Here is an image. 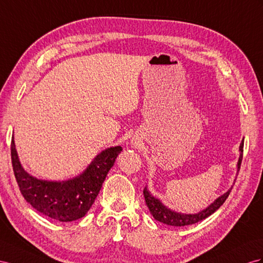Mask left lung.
<instances>
[{
	"instance_id": "1",
	"label": "left lung",
	"mask_w": 263,
	"mask_h": 263,
	"mask_svg": "<svg viewBox=\"0 0 263 263\" xmlns=\"http://www.w3.org/2000/svg\"><path fill=\"white\" fill-rule=\"evenodd\" d=\"M239 151H240V157H239V161L237 164L238 172L240 171V166H241V162H242V154H243V141L240 143ZM231 190H232V186L226 193L220 196L218 199H215L210 205L204 209V210H202V211H200L198 213H194V214H185V213H180V212H176V211L171 210V209L165 206L160 199L154 197L153 194L149 191V189H147V186L144 187L143 194H144L145 203H146L147 208H149V210H150L151 214L153 215L154 219L160 221V222H162V223L167 224V226L184 227V226L197 223V222L204 220L205 218L209 217V215L214 213L222 204L224 203V201L229 197V194H230Z\"/></svg>"
}]
</instances>
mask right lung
<instances>
[{
	"label": "right lung",
	"instance_id": "add662e5",
	"mask_svg": "<svg viewBox=\"0 0 263 263\" xmlns=\"http://www.w3.org/2000/svg\"><path fill=\"white\" fill-rule=\"evenodd\" d=\"M121 151L120 145L107 147L79 176L66 181H48L33 177L24 170L15 149L14 137L11 143L13 171L22 196L35 210L61 222L83 218L90 210Z\"/></svg>",
	"mask_w": 263,
	"mask_h": 263
}]
</instances>
